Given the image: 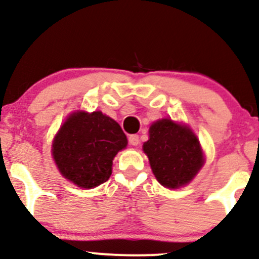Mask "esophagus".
I'll list each match as a JSON object with an SVG mask.
<instances>
[{"mask_svg":"<svg viewBox=\"0 0 259 259\" xmlns=\"http://www.w3.org/2000/svg\"><path fill=\"white\" fill-rule=\"evenodd\" d=\"M129 144L132 145V146H138V145L140 144L139 135H130L129 136Z\"/></svg>","mask_w":259,"mask_h":259,"instance_id":"obj_1","label":"esophagus"}]
</instances>
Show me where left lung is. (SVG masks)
I'll list each match as a JSON object with an SVG mask.
<instances>
[{"label":"left lung","instance_id":"8db88e82","mask_svg":"<svg viewBox=\"0 0 259 259\" xmlns=\"http://www.w3.org/2000/svg\"><path fill=\"white\" fill-rule=\"evenodd\" d=\"M148 133L150 139L142 147L158 183L168 189L187 185L204 163L197 136L171 119L154 121Z\"/></svg>","mask_w":259,"mask_h":259}]
</instances>
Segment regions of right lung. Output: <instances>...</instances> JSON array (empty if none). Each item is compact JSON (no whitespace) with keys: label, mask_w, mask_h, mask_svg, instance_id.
Segmentation results:
<instances>
[{"label":"right lung","mask_w":259,"mask_h":259,"mask_svg":"<svg viewBox=\"0 0 259 259\" xmlns=\"http://www.w3.org/2000/svg\"><path fill=\"white\" fill-rule=\"evenodd\" d=\"M127 140L119 124L102 112H74L56 134L52 156L67 180L82 189L106 183L113 158Z\"/></svg>","instance_id":"obj_1"}]
</instances>
